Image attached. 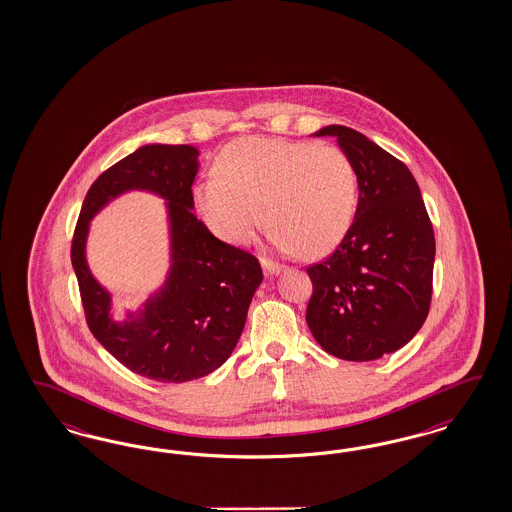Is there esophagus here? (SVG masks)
<instances>
[{"mask_svg":"<svg viewBox=\"0 0 512 512\" xmlns=\"http://www.w3.org/2000/svg\"><path fill=\"white\" fill-rule=\"evenodd\" d=\"M263 268L266 276H278L279 272L283 270L281 264L272 263V261H266V259H263Z\"/></svg>","mask_w":512,"mask_h":512,"instance_id":"34e87169","label":"esophagus"}]
</instances>
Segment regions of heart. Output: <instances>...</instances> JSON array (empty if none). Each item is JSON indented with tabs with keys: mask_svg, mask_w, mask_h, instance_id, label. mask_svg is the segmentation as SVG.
Segmentation results:
<instances>
[{
	"mask_svg": "<svg viewBox=\"0 0 512 512\" xmlns=\"http://www.w3.org/2000/svg\"><path fill=\"white\" fill-rule=\"evenodd\" d=\"M217 174L193 189L195 208L221 240L246 246L266 223L283 253L323 257L347 236L357 210V171L338 146L246 137L217 157Z\"/></svg>",
	"mask_w": 512,
	"mask_h": 512,
	"instance_id": "b5f03b06",
	"label": "heart"
}]
</instances>
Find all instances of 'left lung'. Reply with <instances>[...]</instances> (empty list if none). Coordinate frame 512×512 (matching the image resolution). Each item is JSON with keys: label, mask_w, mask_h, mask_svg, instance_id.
<instances>
[{"label": "left lung", "mask_w": 512, "mask_h": 512, "mask_svg": "<svg viewBox=\"0 0 512 512\" xmlns=\"http://www.w3.org/2000/svg\"><path fill=\"white\" fill-rule=\"evenodd\" d=\"M313 135L336 137L351 157L358 204L336 251L308 266L306 321L326 353L368 362L402 349L428 317L434 229L419 184L400 159L345 125Z\"/></svg>", "instance_id": "left-lung-1"}]
</instances>
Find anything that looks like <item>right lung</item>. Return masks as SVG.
<instances>
[{
  "instance_id": "obj_1",
  "label": "right lung",
  "mask_w": 512,
  "mask_h": 512,
  "mask_svg": "<svg viewBox=\"0 0 512 512\" xmlns=\"http://www.w3.org/2000/svg\"><path fill=\"white\" fill-rule=\"evenodd\" d=\"M199 150L146 144L103 172L86 193L71 244L86 323L127 370L161 383H186L217 370L236 347L263 281L257 257L221 242L193 214ZM140 188L168 201L172 268L162 289L122 324L85 263L91 217L122 192Z\"/></svg>"
}]
</instances>
